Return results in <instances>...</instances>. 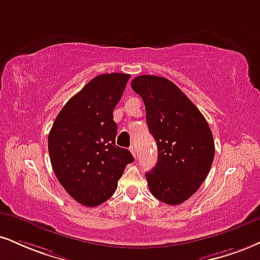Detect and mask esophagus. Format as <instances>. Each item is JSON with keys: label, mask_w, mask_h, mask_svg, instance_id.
<instances>
[{"label": "esophagus", "mask_w": 260, "mask_h": 260, "mask_svg": "<svg viewBox=\"0 0 260 260\" xmlns=\"http://www.w3.org/2000/svg\"><path fill=\"white\" fill-rule=\"evenodd\" d=\"M129 151L131 152H132V155L134 156V157H137V152H136V148H134V146L132 145V146H131V148H129Z\"/></svg>", "instance_id": "34e87169"}]
</instances>
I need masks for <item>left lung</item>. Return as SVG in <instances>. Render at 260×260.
Wrapping results in <instances>:
<instances>
[{"instance_id":"obj_1","label":"left lung","mask_w":260,"mask_h":260,"mask_svg":"<svg viewBox=\"0 0 260 260\" xmlns=\"http://www.w3.org/2000/svg\"><path fill=\"white\" fill-rule=\"evenodd\" d=\"M142 96L157 162L145 173L150 191L167 205H180L199 190L214 158L211 128L193 103L172 81L142 75L131 83Z\"/></svg>"}]
</instances>
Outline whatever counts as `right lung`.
<instances>
[{
    "instance_id": "add662e5",
    "label": "right lung",
    "mask_w": 260,
    "mask_h": 260,
    "mask_svg": "<svg viewBox=\"0 0 260 260\" xmlns=\"http://www.w3.org/2000/svg\"><path fill=\"white\" fill-rule=\"evenodd\" d=\"M129 77L111 73L90 80L64 105L49 132L53 171L69 195L87 207L110 199L126 166L134 161L115 144L112 116Z\"/></svg>"
}]
</instances>
